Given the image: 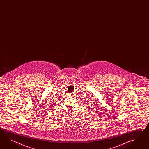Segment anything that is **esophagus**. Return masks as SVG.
<instances>
[{"label":"esophagus","instance_id":"esophagus-1","mask_svg":"<svg viewBox=\"0 0 149 149\" xmlns=\"http://www.w3.org/2000/svg\"><path fill=\"white\" fill-rule=\"evenodd\" d=\"M73 93H70V96H72V95H73Z\"/></svg>","mask_w":149,"mask_h":149}]
</instances>
